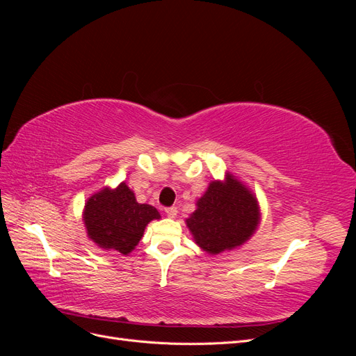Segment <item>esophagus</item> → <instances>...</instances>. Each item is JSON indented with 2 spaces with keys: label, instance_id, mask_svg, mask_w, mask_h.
<instances>
[{
  "label": "esophagus",
  "instance_id": "1",
  "mask_svg": "<svg viewBox=\"0 0 356 356\" xmlns=\"http://www.w3.org/2000/svg\"><path fill=\"white\" fill-rule=\"evenodd\" d=\"M165 212H166L169 218H175L177 213H178V209H177V207H170V208H166Z\"/></svg>",
  "mask_w": 356,
  "mask_h": 356
}]
</instances>
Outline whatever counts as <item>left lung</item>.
I'll list each match as a JSON object with an SVG mask.
<instances>
[{"instance_id":"obj_1","label":"left lung","mask_w":356,"mask_h":356,"mask_svg":"<svg viewBox=\"0 0 356 356\" xmlns=\"http://www.w3.org/2000/svg\"><path fill=\"white\" fill-rule=\"evenodd\" d=\"M197 209L186 220L195 242L211 255L241 246L260 222L254 193L232 174L212 181L197 200Z\"/></svg>"}]
</instances>
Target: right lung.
Here are the masks:
<instances>
[{
    "mask_svg": "<svg viewBox=\"0 0 356 356\" xmlns=\"http://www.w3.org/2000/svg\"><path fill=\"white\" fill-rule=\"evenodd\" d=\"M159 211L138 203L134 191L122 182L117 188H102L86 202L83 220L89 239L102 250L127 255L141 241L147 224L159 220Z\"/></svg>",
    "mask_w": 356,
    "mask_h": 356,
    "instance_id": "obj_1",
    "label": "right lung"
}]
</instances>
